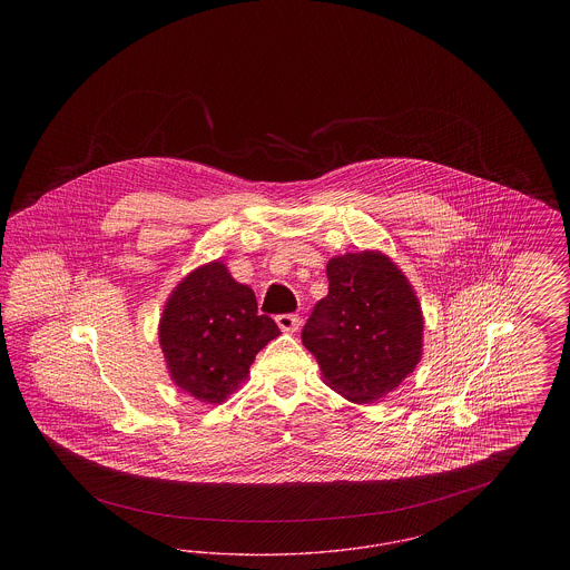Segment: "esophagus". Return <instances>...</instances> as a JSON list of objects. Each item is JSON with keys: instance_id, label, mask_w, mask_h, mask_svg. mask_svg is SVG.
Here are the masks:
<instances>
[{"instance_id": "esophagus-1", "label": "esophagus", "mask_w": 570, "mask_h": 570, "mask_svg": "<svg viewBox=\"0 0 570 570\" xmlns=\"http://www.w3.org/2000/svg\"><path fill=\"white\" fill-rule=\"evenodd\" d=\"M275 323L279 326V331L295 333L298 328V316H295V314H282V316L275 318Z\"/></svg>"}]
</instances>
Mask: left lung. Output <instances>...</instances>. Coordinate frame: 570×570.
Listing matches in <instances>:
<instances>
[{
	"instance_id": "1",
	"label": "left lung",
	"mask_w": 570,
	"mask_h": 570,
	"mask_svg": "<svg viewBox=\"0 0 570 570\" xmlns=\"http://www.w3.org/2000/svg\"><path fill=\"white\" fill-rule=\"evenodd\" d=\"M328 295L303 326L326 386L354 404L395 391L423 356L425 318L404 272L379 249L326 263Z\"/></svg>"
}]
</instances>
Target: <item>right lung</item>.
I'll return each mask as SVG.
<instances>
[{
	"label": "right lung",
	"instance_id": "obj_1",
	"mask_svg": "<svg viewBox=\"0 0 570 570\" xmlns=\"http://www.w3.org/2000/svg\"><path fill=\"white\" fill-rule=\"evenodd\" d=\"M279 328L258 316L254 291L222 261L191 269L164 303L158 340L170 380L203 404H222Z\"/></svg>",
	"mask_w": 570,
	"mask_h": 570
}]
</instances>
